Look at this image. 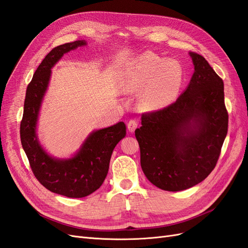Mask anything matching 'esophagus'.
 <instances>
[{
	"mask_svg": "<svg viewBox=\"0 0 248 248\" xmlns=\"http://www.w3.org/2000/svg\"><path fill=\"white\" fill-rule=\"evenodd\" d=\"M127 127H128V130H129V131L133 132L134 130L137 129V127H138V121H137L136 119L129 120L128 123H127Z\"/></svg>",
	"mask_w": 248,
	"mask_h": 248,
	"instance_id": "obj_1",
	"label": "esophagus"
}]
</instances>
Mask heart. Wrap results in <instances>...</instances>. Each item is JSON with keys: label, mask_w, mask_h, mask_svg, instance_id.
Segmentation results:
<instances>
[{"label": "heart", "mask_w": 248, "mask_h": 248, "mask_svg": "<svg viewBox=\"0 0 248 248\" xmlns=\"http://www.w3.org/2000/svg\"><path fill=\"white\" fill-rule=\"evenodd\" d=\"M185 80L183 66L174 59H164L152 51L136 58L126 71L125 87L140 92L139 107L155 111L169 107L181 91Z\"/></svg>", "instance_id": "heart-1"}]
</instances>
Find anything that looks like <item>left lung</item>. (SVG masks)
<instances>
[{"label":"left lung","mask_w":248,"mask_h":248,"mask_svg":"<svg viewBox=\"0 0 248 248\" xmlns=\"http://www.w3.org/2000/svg\"><path fill=\"white\" fill-rule=\"evenodd\" d=\"M189 55L194 72L188 87L169 107L144 112L136 129L141 170L150 182L167 191L184 190L205 180L228 133L223 81L204 57Z\"/></svg>","instance_id":"left-lung-1"}]
</instances>
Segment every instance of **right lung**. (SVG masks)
Listing matches in <instances>:
<instances>
[{
  "mask_svg": "<svg viewBox=\"0 0 248 248\" xmlns=\"http://www.w3.org/2000/svg\"><path fill=\"white\" fill-rule=\"evenodd\" d=\"M78 40L52 48L43 59L27 88L20 140L36 179L51 192L68 198H84L93 193L106 179L111 153L126 136V125L119 122L90 134L79 152L71 159L52 158L43 151L36 136L38 111L50 77V69L65 52L85 46Z\"/></svg>",
  "mask_w": 248,
  "mask_h": 248,
  "instance_id": "add662e5",
  "label": "right lung"
}]
</instances>
